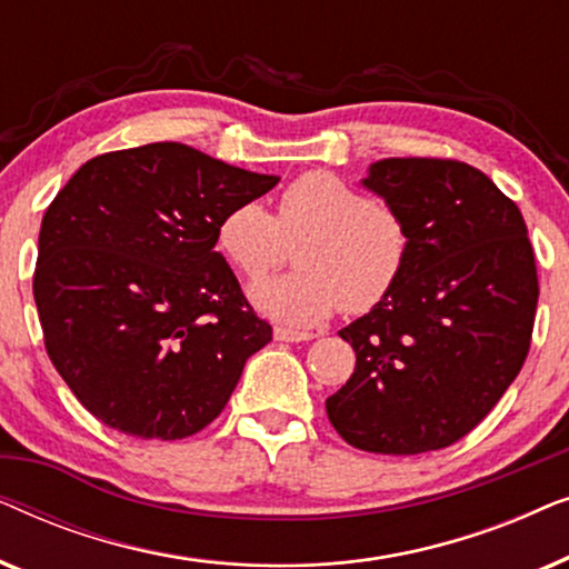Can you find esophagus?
<instances>
[{"mask_svg":"<svg viewBox=\"0 0 569 569\" xmlns=\"http://www.w3.org/2000/svg\"><path fill=\"white\" fill-rule=\"evenodd\" d=\"M274 339L277 341H310L313 333L310 331H298V329H284V326H277L274 329Z\"/></svg>","mask_w":569,"mask_h":569,"instance_id":"1","label":"esophagus"}]
</instances>
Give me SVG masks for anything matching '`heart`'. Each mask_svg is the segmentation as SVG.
I'll return each instance as SVG.
<instances>
[{
    "instance_id": "obj_1",
    "label": "heart",
    "mask_w": 569,
    "mask_h": 569,
    "mask_svg": "<svg viewBox=\"0 0 569 569\" xmlns=\"http://www.w3.org/2000/svg\"><path fill=\"white\" fill-rule=\"evenodd\" d=\"M295 243L300 269L253 287L256 306L292 326L321 323L341 306L368 313L399 284L411 251L409 228L393 207L323 170L287 183L274 217L246 201L217 224V248L246 279L282 267Z\"/></svg>"
}]
</instances>
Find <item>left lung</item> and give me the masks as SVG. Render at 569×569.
I'll use <instances>...</instances> for the list:
<instances>
[{"instance_id": "obj_1", "label": "left lung", "mask_w": 569, "mask_h": 569, "mask_svg": "<svg viewBox=\"0 0 569 569\" xmlns=\"http://www.w3.org/2000/svg\"><path fill=\"white\" fill-rule=\"evenodd\" d=\"M362 186L403 217L411 251L393 292L339 331L357 365L326 415L368 453L448 448L492 411L531 347L539 277L526 220L458 160H378Z\"/></svg>"}]
</instances>
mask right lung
Returning <instances> with one entry per match:
<instances>
[{
    "label": "right lung",
    "instance_id": "add662e5",
    "mask_svg": "<svg viewBox=\"0 0 569 569\" xmlns=\"http://www.w3.org/2000/svg\"><path fill=\"white\" fill-rule=\"evenodd\" d=\"M277 183L178 142L98 154L69 178L43 214L33 298L46 352L92 417L142 440L220 417L271 326L214 251L217 224Z\"/></svg>",
    "mask_w": 569,
    "mask_h": 569
}]
</instances>
